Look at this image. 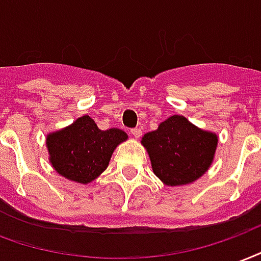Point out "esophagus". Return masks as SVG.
I'll return each instance as SVG.
<instances>
[{"label": "esophagus", "mask_w": 261, "mask_h": 261, "mask_svg": "<svg viewBox=\"0 0 261 261\" xmlns=\"http://www.w3.org/2000/svg\"><path fill=\"white\" fill-rule=\"evenodd\" d=\"M130 133H131V136L134 137V138H140V137L142 136V130H141V128H133Z\"/></svg>", "instance_id": "1"}]
</instances>
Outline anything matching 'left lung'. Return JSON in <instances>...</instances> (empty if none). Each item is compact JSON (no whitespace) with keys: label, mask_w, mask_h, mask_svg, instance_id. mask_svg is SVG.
Instances as JSON below:
<instances>
[{"label":"left lung","mask_w":261,"mask_h":261,"mask_svg":"<svg viewBox=\"0 0 261 261\" xmlns=\"http://www.w3.org/2000/svg\"><path fill=\"white\" fill-rule=\"evenodd\" d=\"M141 144L158 178L167 187L192 184L209 170L219 136L202 130L181 115L170 116L158 130L146 133Z\"/></svg>","instance_id":"obj_1"}]
</instances>
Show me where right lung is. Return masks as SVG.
<instances>
[{
    "mask_svg": "<svg viewBox=\"0 0 261 261\" xmlns=\"http://www.w3.org/2000/svg\"><path fill=\"white\" fill-rule=\"evenodd\" d=\"M128 136L120 128L101 130L84 115L47 134L49 163L58 174L77 184H90L108 169L113 152Z\"/></svg>",
    "mask_w": 261,
    "mask_h": 261,
    "instance_id": "obj_1",
    "label": "right lung"
}]
</instances>
